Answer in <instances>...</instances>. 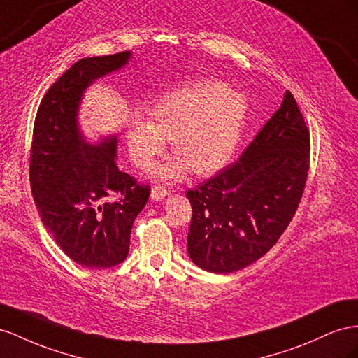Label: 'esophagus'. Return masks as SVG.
Segmentation results:
<instances>
[{"mask_svg": "<svg viewBox=\"0 0 358 358\" xmlns=\"http://www.w3.org/2000/svg\"><path fill=\"white\" fill-rule=\"evenodd\" d=\"M167 194H169V189L166 187L153 185L152 187V192H150V199L155 200V201H159V200H162L164 197H166Z\"/></svg>", "mask_w": 358, "mask_h": 358, "instance_id": "1", "label": "esophagus"}]
</instances>
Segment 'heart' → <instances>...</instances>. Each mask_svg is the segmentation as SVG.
Segmentation results:
<instances>
[{"instance_id": "b5f03b06", "label": "heart", "mask_w": 358, "mask_h": 358, "mask_svg": "<svg viewBox=\"0 0 358 358\" xmlns=\"http://www.w3.org/2000/svg\"><path fill=\"white\" fill-rule=\"evenodd\" d=\"M247 113L245 96L221 81L200 80L176 87L155 99L150 117L141 111L129 114V157L138 169H148L171 138L180 158L159 170L162 178L179 179L189 167L197 175H212L234 157Z\"/></svg>"}]
</instances>
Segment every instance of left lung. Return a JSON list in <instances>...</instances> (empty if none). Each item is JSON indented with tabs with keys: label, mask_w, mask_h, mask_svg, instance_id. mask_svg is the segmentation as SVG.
I'll return each mask as SVG.
<instances>
[{
	"label": "left lung",
	"mask_w": 358,
	"mask_h": 358,
	"mask_svg": "<svg viewBox=\"0 0 358 358\" xmlns=\"http://www.w3.org/2000/svg\"><path fill=\"white\" fill-rule=\"evenodd\" d=\"M310 167V132L291 92L239 161L187 191L188 255L217 274L266 255L291 223Z\"/></svg>",
	"instance_id": "left-lung-1"
}]
</instances>
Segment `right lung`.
<instances>
[{
	"label": "right lung",
	"mask_w": 358,
	"mask_h": 358,
	"mask_svg": "<svg viewBox=\"0 0 358 358\" xmlns=\"http://www.w3.org/2000/svg\"><path fill=\"white\" fill-rule=\"evenodd\" d=\"M129 51L90 57L71 66L43 96L30 149V185L38 215L73 262L103 269L128 256L134 220L150 187L119 170L115 138L85 144L76 110L93 80L117 71Z\"/></svg>",
	"instance_id": "add662e5"
}]
</instances>
